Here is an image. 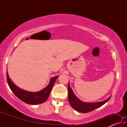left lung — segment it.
<instances>
[{
	"label": "left lung",
	"mask_w": 127,
	"mask_h": 127,
	"mask_svg": "<svg viewBox=\"0 0 127 127\" xmlns=\"http://www.w3.org/2000/svg\"><path fill=\"white\" fill-rule=\"evenodd\" d=\"M68 100L70 105L74 110L78 112L86 113L94 110L95 109L98 108L102 105L105 104L107 101H108L111 97H109L107 99L104 101L97 102H83L77 97L74 94L73 92L71 87H70L69 84L68 85Z\"/></svg>",
	"instance_id": "left-lung-1"
}]
</instances>
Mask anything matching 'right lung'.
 <instances>
[{
	"label": "right lung",
	"mask_w": 127,
	"mask_h": 127,
	"mask_svg": "<svg viewBox=\"0 0 127 127\" xmlns=\"http://www.w3.org/2000/svg\"><path fill=\"white\" fill-rule=\"evenodd\" d=\"M57 76L54 77L50 79V82L47 86L38 92H29L19 88L10 79L7 70V82L10 90L17 97L25 103L30 105H37L42 104L48 99L51 89L54 84Z\"/></svg>",
	"instance_id": "1"
}]
</instances>
